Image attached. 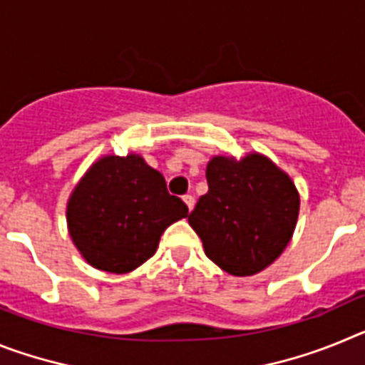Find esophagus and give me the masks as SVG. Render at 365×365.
Returning a JSON list of instances; mask_svg holds the SVG:
<instances>
[{
    "label": "esophagus",
    "instance_id": "obj_1",
    "mask_svg": "<svg viewBox=\"0 0 365 365\" xmlns=\"http://www.w3.org/2000/svg\"><path fill=\"white\" fill-rule=\"evenodd\" d=\"M185 202H186V206H188V210L192 212L193 210V206H195V197H193V195H185Z\"/></svg>",
    "mask_w": 365,
    "mask_h": 365
}]
</instances>
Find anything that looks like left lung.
<instances>
[{
  "instance_id": "obj_1",
  "label": "left lung",
  "mask_w": 365,
  "mask_h": 365,
  "mask_svg": "<svg viewBox=\"0 0 365 365\" xmlns=\"http://www.w3.org/2000/svg\"><path fill=\"white\" fill-rule=\"evenodd\" d=\"M208 192L188 215L205 254L232 276H254L282 256L294 234L299 193L269 157L215 155L206 166Z\"/></svg>"
}]
</instances>
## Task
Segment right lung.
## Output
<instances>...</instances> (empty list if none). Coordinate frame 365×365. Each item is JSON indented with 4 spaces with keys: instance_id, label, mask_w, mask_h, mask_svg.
Segmentation results:
<instances>
[{
    "instance_id": "add662e5",
    "label": "right lung",
    "mask_w": 365,
    "mask_h": 365,
    "mask_svg": "<svg viewBox=\"0 0 365 365\" xmlns=\"http://www.w3.org/2000/svg\"><path fill=\"white\" fill-rule=\"evenodd\" d=\"M188 215L163 173L138 153L104 155L89 166L67 201V230L91 267L128 274L150 259L160 235Z\"/></svg>"
}]
</instances>
